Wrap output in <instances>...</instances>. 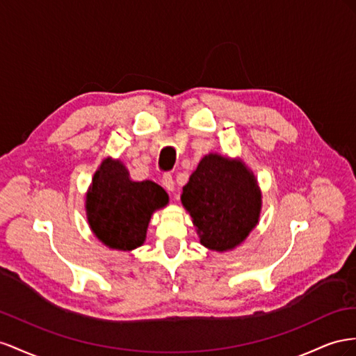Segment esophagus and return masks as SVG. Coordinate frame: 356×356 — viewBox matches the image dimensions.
Returning a JSON list of instances; mask_svg holds the SVG:
<instances>
[{
	"instance_id": "obj_1",
	"label": "esophagus",
	"mask_w": 356,
	"mask_h": 356,
	"mask_svg": "<svg viewBox=\"0 0 356 356\" xmlns=\"http://www.w3.org/2000/svg\"><path fill=\"white\" fill-rule=\"evenodd\" d=\"M162 186L170 192L175 191V180H172L171 175H164V177H162Z\"/></svg>"
}]
</instances>
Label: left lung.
<instances>
[{"mask_svg": "<svg viewBox=\"0 0 356 356\" xmlns=\"http://www.w3.org/2000/svg\"><path fill=\"white\" fill-rule=\"evenodd\" d=\"M180 200L201 245L219 253L236 249L249 237L262 209L258 179L245 161L216 152L201 158Z\"/></svg>", "mask_w": 356, "mask_h": 356, "instance_id": "left-lung-1", "label": "left lung"}]
</instances>
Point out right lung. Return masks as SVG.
Returning a JSON list of instances; mask_svg holds the SVG:
<instances>
[{"mask_svg":"<svg viewBox=\"0 0 356 356\" xmlns=\"http://www.w3.org/2000/svg\"><path fill=\"white\" fill-rule=\"evenodd\" d=\"M168 194L152 180H133L120 159L101 161L88 188L85 210L92 234L111 250L131 252L146 241L152 215Z\"/></svg>","mask_w":356,"mask_h":356,"instance_id":"right-lung-1","label":"right lung"}]
</instances>
